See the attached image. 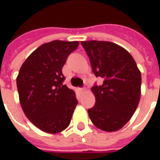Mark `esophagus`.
I'll return each mask as SVG.
<instances>
[{
	"instance_id": "34e87169",
	"label": "esophagus",
	"mask_w": 160,
	"mask_h": 160,
	"mask_svg": "<svg viewBox=\"0 0 160 160\" xmlns=\"http://www.w3.org/2000/svg\"><path fill=\"white\" fill-rule=\"evenodd\" d=\"M80 93H85L86 92V88H80Z\"/></svg>"
}]
</instances>
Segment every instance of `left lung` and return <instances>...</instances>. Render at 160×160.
I'll use <instances>...</instances> for the list:
<instances>
[{
	"instance_id": "obj_1",
	"label": "left lung",
	"mask_w": 160,
	"mask_h": 160,
	"mask_svg": "<svg viewBox=\"0 0 160 160\" xmlns=\"http://www.w3.org/2000/svg\"><path fill=\"white\" fill-rule=\"evenodd\" d=\"M92 72L104 79L101 86L92 87L96 99L88 115L99 129L114 132L123 127L141 98V74L127 50L107 41H82Z\"/></svg>"
}]
</instances>
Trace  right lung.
<instances>
[{"label": "right lung", "instance_id": "add662e5", "mask_svg": "<svg viewBox=\"0 0 160 160\" xmlns=\"http://www.w3.org/2000/svg\"><path fill=\"white\" fill-rule=\"evenodd\" d=\"M78 41L54 40L35 49L17 76L19 102L24 113L43 132L56 134L68 127L78 104L75 92L62 82V67Z\"/></svg>", "mask_w": 160, "mask_h": 160}]
</instances>
